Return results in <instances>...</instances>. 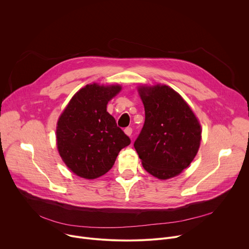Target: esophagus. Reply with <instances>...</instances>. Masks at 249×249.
Wrapping results in <instances>:
<instances>
[{"mask_svg": "<svg viewBox=\"0 0 249 249\" xmlns=\"http://www.w3.org/2000/svg\"><path fill=\"white\" fill-rule=\"evenodd\" d=\"M124 132H125V134H126V135L131 136V135H132V132H133V129H132L131 127H127V128H125Z\"/></svg>", "mask_w": 249, "mask_h": 249, "instance_id": "34e87169", "label": "esophagus"}]
</instances>
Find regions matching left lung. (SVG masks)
<instances>
[{
  "label": "left lung",
  "instance_id": "1",
  "mask_svg": "<svg viewBox=\"0 0 249 249\" xmlns=\"http://www.w3.org/2000/svg\"><path fill=\"white\" fill-rule=\"evenodd\" d=\"M145 123L134 147L144 168L160 179L178 175L195 158L201 126L183 98L167 86L139 89Z\"/></svg>",
  "mask_w": 249,
  "mask_h": 249
}]
</instances>
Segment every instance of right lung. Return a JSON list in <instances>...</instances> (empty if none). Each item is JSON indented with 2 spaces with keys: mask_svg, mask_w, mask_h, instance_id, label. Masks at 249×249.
Segmentation results:
<instances>
[{
  "mask_svg": "<svg viewBox=\"0 0 249 249\" xmlns=\"http://www.w3.org/2000/svg\"><path fill=\"white\" fill-rule=\"evenodd\" d=\"M119 86L88 85L71 99L57 124V148L66 165L75 174L94 179L113 166L130 138L106 111Z\"/></svg>",
  "mask_w": 249,
  "mask_h": 249,
  "instance_id": "add662e5",
  "label": "right lung"
}]
</instances>
